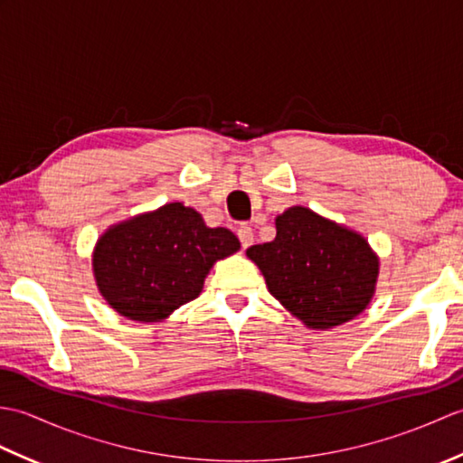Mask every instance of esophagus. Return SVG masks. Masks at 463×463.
<instances>
[{
	"mask_svg": "<svg viewBox=\"0 0 463 463\" xmlns=\"http://www.w3.org/2000/svg\"><path fill=\"white\" fill-rule=\"evenodd\" d=\"M237 237H239V241L242 244V249H249L250 244H252V241H254V234H252V229H250L249 224H241L239 226Z\"/></svg>",
	"mask_w": 463,
	"mask_h": 463,
	"instance_id": "1",
	"label": "esophagus"
}]
</instances>
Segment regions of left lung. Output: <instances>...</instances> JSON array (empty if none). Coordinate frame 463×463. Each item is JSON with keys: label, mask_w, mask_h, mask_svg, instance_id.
Returning <instances> with one entry per match:
<instances>
[{"label": "left lung", "mask_w": 463, "mask_h": 463, "mask_svg": "<svg viewBox=\"0 0 463 463\" xmlns=\"http://www.w3.org/2000/svg\"><path fill=\"white\" fill-rule=\"evenodd\" d=\"M267 287L310 328H332L368 307L378 259L360 234L292 206L277 219V239L247 249Z\"/></svg>", "instance_id": "8db88e82"}]
</instances>
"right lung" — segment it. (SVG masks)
Returning a JSON list of instances; mask_svg holds the SVG:
<instances>
[{"instance_id": "add662e5", "label": "right lung", "mask_w": 463, "mask_h": 463, "mask_svg": "<svg viewBox=\"0 0 463 463\" xmlns=\"http://www.w3.org/2000/svg\"><path fill=\"white\" fill-rule=\"evenodd\" d=\"M239 249L229 229H209L191 206L171 203L107 231L95 247L93 270L117 312L156 322L199 297L213 264Z\"/></svg>"}]
</instances>
